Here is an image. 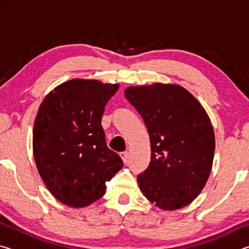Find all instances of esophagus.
Returning <instances> with one entry per match:
<instances>
[{"label":"esophagus","mask_w":249,"mask_h":249,"mask_svg":"<svg viewBox=\"0 0 249 249\" xmlns=\"http://www.w3.org/2000/svg\"><path fill=\"white\" fill-rule=\"evenodd\" d=\"M121 157H122V159H123V161L126 163L129 159V153L128 151H124V153L121 154Z\"/></svg>","instance_id":"obj_1"}]
</instances>
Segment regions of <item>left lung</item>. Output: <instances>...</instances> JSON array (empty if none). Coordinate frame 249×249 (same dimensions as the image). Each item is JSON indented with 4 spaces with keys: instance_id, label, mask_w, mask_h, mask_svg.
<instances>
[{
    "instance_id": "8db88e82",
    "label": "left lung",
    "mask_w": 249,
    "mask_h": 249,
    "mask_svg": "<svg viewBox=\"0 0 249 249\" xmlns=\"http://www.w3.org/2000/svg\"><path fill=\"white\" fill-rule=\"evenodd\" d=\"M150 138L147 169L137 177L141 191L156 206L172 211L200 195L213 165L215 137L209 115L195 96L177 84L125 89Z\"/></svg>"
}]
</instances>
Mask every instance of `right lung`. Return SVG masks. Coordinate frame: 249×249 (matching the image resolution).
<instances>
[{
	"label": "right lung",
	"mask_w": 249,
	"mask_h": 249,
	"mask_svg": "<svg viewBox=\"0 0 249 249\" xmlns=\"http://www.w3.org/2000/svg\"><path fill=\"white\" fill-rule=\"evenodd\" d=\"M119 84L73 79L41 102L33 130L34 158L50 193L83 208L102 197L105 182L123 167L107 146L101 119Z\"/></svg>",
	"instance_id": "right-lung-1"
}]
</instances>
